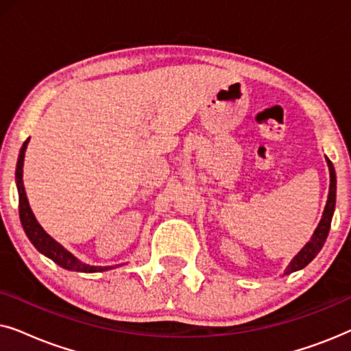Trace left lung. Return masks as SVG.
Segmentation results:
<instances>
[{"instance_id":"1","label":"left lung","mask_w":351,"mask_h":351,"mask_svg":"<svg viewBox=\"0 0 351 351\" xmlns=\"http://www.w3.org/2000/svg\"><path fill=\"white\" fill-rule=\"evenodd\" d=\"M326 160H328V166H329L330 185H329L328 203H326V208L323 213V219H321L319 225L316 227L313 237H311L310 241L305 244V247L302 249L299 254H297V256L294 257V261L291 262V265L286 268L285 275H289V273L297 271V270H300V268L308 265V263L313 261L316 256H318V252L321 251V247L324 246L326 238H328V234H329L330 220H332V214H334V208H335V189H337V186H335V171H334L332 162H330L329 158H326Z\"/></svg>"}]
</instances>
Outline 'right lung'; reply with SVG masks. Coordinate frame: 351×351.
<instances>
[{
  "label": "right lung",
  "mask_w": 351,
  "mask_h": 351,
  "mask_svg": "<svg viewBox=\"0 0 351 351\" xmlns=\"http://www.w3.org/2000/svg\"><path fill=\"white\" fill-rule=\"evenodd\" d=\"M30 138H27L23 142L21 148V155L17 160L16 167V180H17V190H19V215H21L22 227L25 230L28 239H30L33 246H35L41 254H45L49 258H52L57 265L66 270L73 271H83V273H94V271H104L108 270L107 267H90L86 263H81L78 258H75L71 254L60 246L59 243H56L45 230L40 227V223L36 222L35 215H33L30 206H28V199L25 195V189H23V180H22V166H23V156H25V148Z\"/></svg>",
  "instance_id": "1"
}]
</instances>
